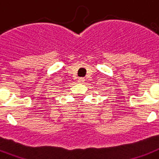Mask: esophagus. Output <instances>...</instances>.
<instances>
[{
	"mask_svg": "<svg viewBox=\"0 0 159 159\" xmlns=\"http://www.w3.org/2000/svg\"><path fill=\"white\" fill-rule=\"evenodd\" d=\"M77 82H79V83H84L85 79H84V78H83V77H81V78H78V80H77Z\"/></svg>",
	"mask_w": 159,
	"mask_h": 159,
	"instance_id": "1",
	"label": "esophagus"
}]
</instances>
